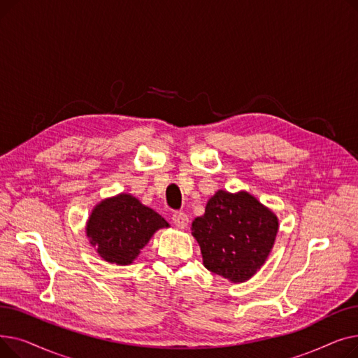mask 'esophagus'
<instances>
[{"label": "esophagus", "instance_id": "obj_1", "mask_svg": "<svg viewBox=\"0 0 358 358\" xmlns=\"http://www.w3.org/2000/svg\"><path fill=\"white\" fill-rule=\"evenodd\" d=\"M173 222L177 228L184 229L187 224H189V216H187L184 212H174L173 213Z\"/></svg>", "mask_w": 358, "mask_h": 358}]
</instances>
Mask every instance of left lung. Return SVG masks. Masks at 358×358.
I'll return each mask as SVG.
<instances>
[{
	"mask_svg": "<svg viewBox=\"0 0 358 358\" xmlns=\"http://www.w3.org/2000/svg\"><path fill=\"white\" fill-rule=\"evenodd\" d=\"M203 264L234 283L250 280L264 264L278 231L275 215L251 194L219 190L192 224Z\"/></svg>",
	"mask_w": 358,
	"mask_h": 358,
	"instance_id": "1",
	"label": "left lung"
}]
</instances>
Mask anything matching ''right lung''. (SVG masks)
<instances>
[{
  "instance_id": "add662e5",
  "label": "right lung",
  "mask_w": 358,
  "mask_h": 358,
  "mask_svg": "<svg viewBox=\"0 0 358 358\" xmlns=\"http://www.w3.org/2000/svg\"><path fill=\"white\" fill-rule=\"evenodd\" d=\"M168 222L130 194L103 200L87 223V236L103 259L127 266L158 229Z\"/></svg>"
}]
</instances>
